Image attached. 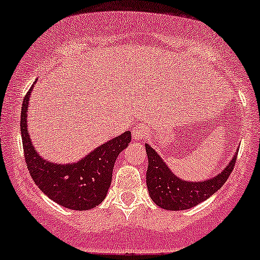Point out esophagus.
<instances>
[{"instance_id": "esophagus-1", "label": "esophagus", "mask_w": 260, "mask_h": 260, "mask_svg": "<svg viewBox=\"0 0 260 260\" xmlns=\"http://www.w3.org/2000/svg\"><path fill=\"white\" fill-rule=\"evenodd\" d=\"M148 135V127L146 125H137V126L133 131L134 140H143Z\"/></svg>"}]
</instances>
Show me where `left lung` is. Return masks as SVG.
Returning <instances> with one entry per match:
<instances>
[{
  "label": "left lung",
  "instance_id": "left-lung-1",
  "mask_svg": "<svg viewBox=\"0 0 260 260\" xmlns=\"http://www.w3.org/2000/svg\"><path fill=\"white\" fill-rule=\"evenodd\" d=\"M146 150L148 156L146 181L149 195L159 207L170 211L188 210L213 195L229 178L238 158L236 153L232 161L216 177L203 182H187L176 177L165 165L164 160L147 143Z\"/></svg>",
  "mask_w": 260,
  "mask_h": 260
}]
</instances>
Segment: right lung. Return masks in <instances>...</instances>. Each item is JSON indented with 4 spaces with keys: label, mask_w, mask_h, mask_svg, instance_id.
Masks as SVG:
<instances>
[{
    "label": "right lung",
    "mask_w": 260,
    "mask_h": 260,
    "mask_svg": "<svg viewBox=\"0 0 260 260\" xmlns=\"http://www.w3.org/2000/svg\"><path fill=\"white\" fill-rule=\"evenodd\" d=\"M31 90L32 88L22 102L20 130L25 161L32 179L48 198L63 207L77 211L94 208L107 194L114 162L121 150L130 143L131 133L125 131L75 164L47 161L37 154L27 134L26 112Z\"/></svg>",
    "instance_id": "obj_1"
}]
</instances>
